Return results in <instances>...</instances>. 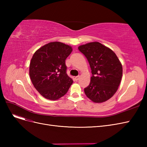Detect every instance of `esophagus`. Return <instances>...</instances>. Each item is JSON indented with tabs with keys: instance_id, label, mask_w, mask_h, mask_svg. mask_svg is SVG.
<instances>
[{
	"instance_id": "obj_1",
	"label": "esophagus",
	"mask_w": 147,
	"mask_h": 147,
	"mask_svg": "<svg viewBox=\"0 0 147 147\" xmlns=\"http://www.w3.org/2000/svg\"><path fill=\"white\" fill-rule=\"evenodd\" d=\"M79 78H80V76L75 77V81H78V79H79Z\"/></svg>"
}]
</instances>
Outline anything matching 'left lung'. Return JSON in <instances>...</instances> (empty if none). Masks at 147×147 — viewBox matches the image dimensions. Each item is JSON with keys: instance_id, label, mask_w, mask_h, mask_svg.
<instances>
[{"instance_id": "left-lung-1", "label": "left lung", "mask_w": 147, "mask_h": 147, "mask_svg": "<svg viewBox=\"0 0 147 147\" xmlns=\"http://www.w3.org/2000/svg\"><path fill=\"white\" fill-rule=\"evenodd\" d=\"M90 64L92 76L89 86L84 89L86 96L95 103L110 99L118 89L123 67L116 54L98 42L78 47Z\"/></svg>"}]
</instances>
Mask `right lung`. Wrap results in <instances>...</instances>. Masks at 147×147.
Masks as SVG:
<instances>
[{"label": "right lung", "mask_w": 147, "mask_h": 147, "mask_svg": "<svg viewBox=\"0 0 147 147\" xmlns=\"http://www.w3.org/2000/svg\"><path fill=\"white\" fill-rule=\"evenodd\" d=\"M72 48L59 42H50L34 53L29 75L34 86L45 98L55 100L64 96L73 83L66 73L65 59Z\"/></svg>", "instance_id": "add662e5"}]
</instances>
